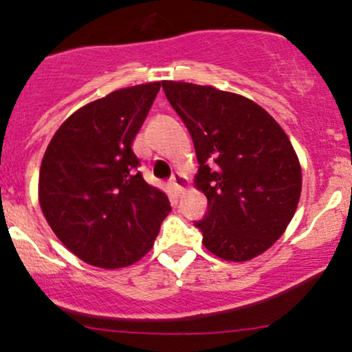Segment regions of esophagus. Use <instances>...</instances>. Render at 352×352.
Returning <instances> with one entry per match:
<instances>
[{
	"instance_id": "esophagus-1",
	"label": "esophagus",
	"mask_w": 352,
	"mask_h": 352,
	"mask_svg": "<svg viewBox=\"0 0 352 352\" xmlns=\"http://www.w3.org/2000/svg\"><path fill=\"white\" fill-rule=\"evenodd\" d=\"M170 182L173 185V190H175V193H179V195H180V193H184L188 187V179L184 175V173H180V172L173 173Z\"/></svg>"
}]
</instances>
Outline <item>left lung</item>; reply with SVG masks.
Segmentation results:
<instances>
[{
  "label": "left lung",
  "instance_id": "obj_1",
  "mask_svg": "<svg viewBox=\"0 0 352 352\" xmlns=\"http://www.w3.org/2000/svg\"><path fill=\"white\" fill-rule=\"evenodd\" d=\"M195 145V187L208 212L197 221L205 248L225 261L253 260L285 233L301 197V165L263 107L235 92L162 80Z\"/></svg>",
  "mask_w": 352,
  "mask_h": 352
}]
</instances>
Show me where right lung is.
I'll return each instance as SVG.
<instances>
[{"label": "right lung", "mask_w": 352, "mask_h": 352, "mask_svg": "<svg viewBox=\"0 0 352 352\" xmlns=\"http://www.w3.org/2000/svg\"><path fill=\"white\" fill-rule=\"evenodd\" d=\"M160 86L117 89L86 104L64 120L44 152L43 215L87 265L114 270L139 261L170 213L167 195L144 180L132 152Z\"/></svg>", "instance_id": "obj_1"}]
</instances>
